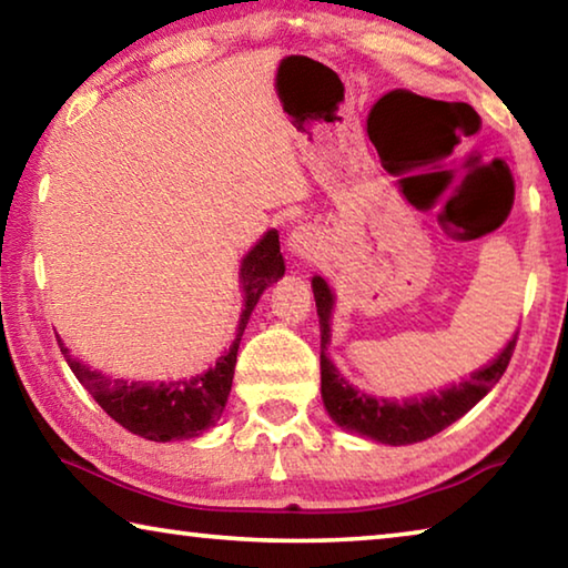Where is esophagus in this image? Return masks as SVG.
<instances>
[{
	"label": "esophagus",
	"mask_w": 568,
	"mask_h": 568,
	"mask_svg": "<svg viewBox=\"0 0 568 568\" xmlns=\"http://www.w3.org/2000/svg\"><path fill=\"white\" fill-rule=\"evenodd\" d=\"M311 245H313V237L305 227L293 230V235L287 237V247H291L295 255H307L311 253Z\"/></svg>",
	"instance_id": "34e87169"
}]
</instances>
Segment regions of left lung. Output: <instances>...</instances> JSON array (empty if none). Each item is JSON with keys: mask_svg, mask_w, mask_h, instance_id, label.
I'll list each match as a JSON object with an SVG mask.
<instances>
[{"mask_svg": "<svg viewBox=\"0 0 568 568\" xmlns=\"http://www.w3.org/2000/svg\"><path fill=\"white\" fill-rule=\"evenodd\" d=\"M313 295L321 318V390L325 408H328L331 418L338 423V426L355 430V434L361 436H368L373 440H378V444L406 446L440 434V430L448 428L450 423L474 408L476 403L501 381L516 348L514 335V341H508L501 355H498L491 365L476 371L474 376L458 383V386L438 390V396H426L403 403L373 398L365 396L363 390H355L351 383L335 371L328 355H325L331 343L328 321L333 311V293L331 287L325 285L323 277H313Z\"/></svg>", "mask_w": 568, "mask_h": 568, "instance_id": "1", "label": "left lung"}]
</instances>
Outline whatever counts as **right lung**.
<instances>
[{"mask_svg": "<svg viewBox=\"0 0 568 568\" xmlns=\"http://www.w3.org/2000/svg\"><path fill=\"white\" fill-rule=\"evenodd\" d=\"M285 273V263L281 255V240L275 230H271L261 243L245 255L240 267V281L245 291V311L240 315L237 338L230 345V351L215 363L203 376L190 381L172 383H142V381H120L108 378L98 371H90L88 365L72 358L62 341L60 351L70 365L77 381L90 390V396L100 403L102 410L110 418L128 428L130 434L142 436L148 440H182L195 438L215 426L220 413H223L230 386H233V373L237 361L240 338H243L245 323L253 313L255 303L261 301L263 291Z\"/></svg>", "mask_w": 568, "mask_h": 568, "instance_id": "add662e5", "label": "right lung"}]
</instances>
